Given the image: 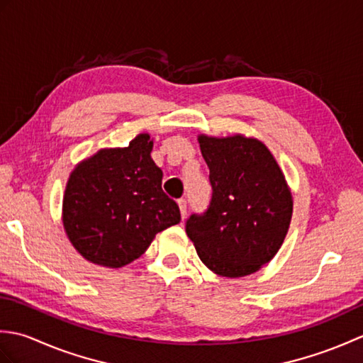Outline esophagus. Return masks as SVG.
<instances>
[{"mask_svg": "<svg viewBox=\"0 0 363 363\" xmlns=\"http://www.w3.org/2000/svg\"><path fill=\"white\" fill-rule=\"evenodd\" d=\"M177 206H179V211H181L182 218H186V215H187V201H186V199H184V198L177 199Z\"/></svg>", "mask_w": 363, "mask_h": 363, "instance_id": "obj_1", "label": "esophagus"}]
</instances>
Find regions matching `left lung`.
Returning <instances> with one entry per match:
<instances>
[{"instance_id": "left-lung-1", "label": "left lung", "mask_w": 363, "mask_h": 363, "mask_svg": "<svg viewBox=\"0 0 363 363\" xmlns=\"http://www.w3.org/2000/svg\"><path fill=\"white\" fill-rule=\"evenodd\" d=\"M212 196L191 213L186 233L213 273L242 277L279 251L291 220V194L267 146L242 135H199Z\"/></svg>"}]
</instances>
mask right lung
Instances as JSON below:
<instances>
[{
    "mask_svg": "<svg viewBox=\"0 0 363 363\" xmlns=\"http://www.w3.org/2000/svg\"><path fill=\"white\" fill-rule=\"evenodd\" d=\"M152 140L137 135L128 148L103 150L76 167L64 196V226L81 256L118 268L138 259L157 233L181 221L162 190Z\"/></svg>",
    "mask_w": 363,
    "mask_h": 363,
    "instance_id": "add662e5",
    "label": "right lung"
}]
</instances>
